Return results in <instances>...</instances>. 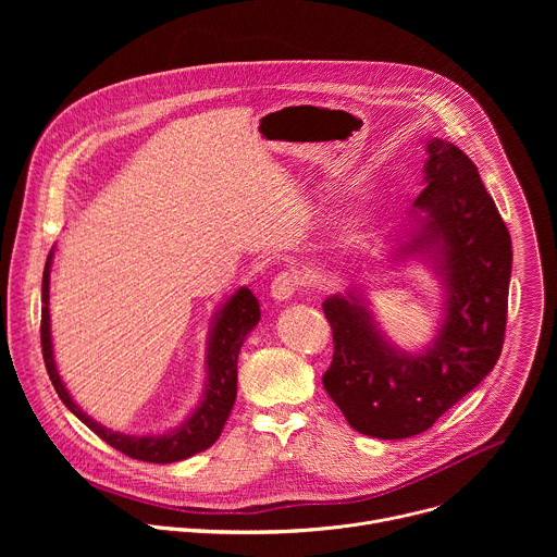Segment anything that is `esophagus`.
I'll list each match as a JSON object with an SVG mask.
<instances>
[{
    "mask_svg": "<svg viewBox=\"0 0 557 557\" xmlns=\"http://www.w3.org/2000/svg\"><path fill=\"white\" fill-rule=\"evenodd\" d=\"M299 284H301V277L297 271H282L271 282V297L277 301H288L299 288Z\"/></svg>",
    "mask_w": 557,
    "mask_h": 557,
    "instance_id": "obj_1",
    "label": "esophagus"
}]
</instances>
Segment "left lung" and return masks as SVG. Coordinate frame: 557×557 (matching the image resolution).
<instances>
[{
  "label": "left lung",
  "instance_id": "8db88e82",
  "mask_svg": "<svg viewBox=\"0 0 557 557\" xmlns=\"http://www.w3.org/2000/svg\"><path fill=\"white\" fill-rule=\"evenodd\" d=\"M423 191L392 260L421 258L443 284V320L423 350L389 344L363 290L324 301L333 363L324 387L350 428L396 441L430 430L496 366L511 280V237L479 170L451 143L425 145Z\"/></svg>",
  "mask_w": 557,
  "mask_h": 557
}]
</instances>
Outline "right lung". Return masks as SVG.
<instances>
[{"label": "right lung", "instance_id": "right-lung-1", "mask_svg": "<svg viewBox=\"0 0 557 557\" xmlns=\"http://www.w3.org/2000/svg\"><path fill=\"white\" fill-rule=\"evenodd\" d=\"M52 256L50 251L44 269V280H41V352L46 361L48 376L59 394V399L63 406L78 419L86 423L99 438H103L108 445L114 449L123 451L129 458L145 460V462H158V465H168V462H178L185 460L207 447H211L228 414L235 404V394H237V355H240V348L247 339V335L258 326L260 322V304L258 297L251 293V288L243 286L237 288L213 314L211 331H209V342H207V381H205V392L198 408L174 430L163 432V434H123L114 432L101 423H97L92 417H88L82 408H78L70 392L65 389L54 355H52V337H50V267H52Z\"/></svg>", "mask_w": 557, "mask_h": 557}]
</instances>
